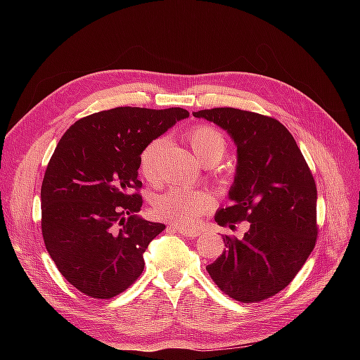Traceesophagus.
<instances>
[{
	"label": "esophagus",
	"mask_w": 360,
	"mask_h": 360,
	"mask_svg": "<svg viewBox=\"0 0 360 360\" xmlns=\"http://www.w3.org/2000/svg\"><path fill=\"white\" fill-rule=\"evenodd\" d=\"M171 230L180 233L181 236H186V237H198L200 233L195 231V230H188V228H183V226H179V225H169Z\"/></svg>",
	"instance_id": "1"
}]
</instances>
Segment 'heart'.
<instances>
[{"instance_id": "b5f03b06", "label": "heart", "mask_w": 360, "mask_h": 360, "mask_svg": "<svg viewBox=\"0 0 360 360\" xmlns=\"http://www.w3.org/2000/svg\"><path fill=\"white\" fill-rule=\"evenodd\" d=\"M184 138L201 162H217L226 151V139L219 129L210 124L192 126ZM165 139L156 138L144 147L139 155V171L150 183H158L162 177L160 156ZM213 197L209 192L186 188H172L162 193L153 204V213L159 219L169 221L180 226H195L201 217L210 212Z\"/></svg>"}]
</instances>
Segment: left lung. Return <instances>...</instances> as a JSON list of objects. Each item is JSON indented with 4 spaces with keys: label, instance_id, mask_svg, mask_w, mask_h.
Masks as SVG:
<instances>
[{
    "label": "left lung",
    "instance_id": "1",
    "mask_svg": "<svg viewBox=\"0 0 360 360\" xmlns=\"http://www.w3.org/2000/svg\"><path fill=\"white\" fill-rule=\"evenodd\" d=\"M231 135L237 169L216 213L221 226L248 221L242 240L224 236L225 250L207 266L226 296L257 303L275 296L297 275L317 242V186L296 141L276 118L236 108L193 112Z\"/></svg>",
    "mask_w": 360,
    "mask_h": 360
}]
</instances>
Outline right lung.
<instances>
[{"label":"right lung","mask_w":360,"mask_h":360,"mask_svg":"<svg viewBox=\"0 0 360 360\" xmlns=\"http://www.w3.org/2000/svg\"><path fill=\"white\" fill-rule=\"evenodd\" d=\"M186 117L183 108L120 106L61 136L41 183V234L60 274L85 296L111 299L143 274L146 249L165 225L135 214L139 155Z\"/></svg>","instance_id":"add662e5"}]
</instances>
